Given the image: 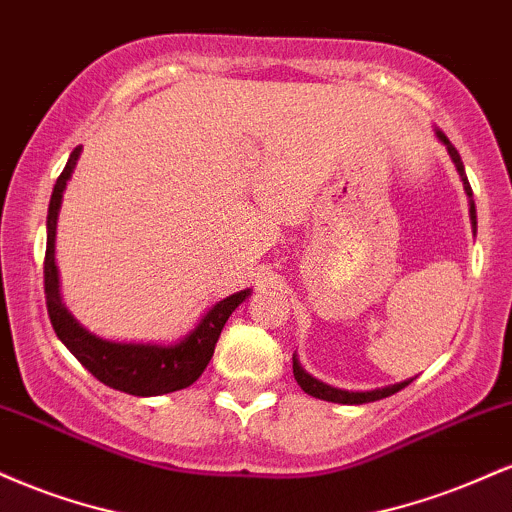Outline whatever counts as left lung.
<instances>
[{
    "label": "left lung",
    "mask_w": 512,
    "mask_h": 512,
    "mask_svg": "<svg viewBox=\"0 0 512 512\" xmlns=\"http://www.w3.org/2000/svg\"><path fill=\"white\" fill-rule=\"evenodd\" d=\"M438 139L445 144V149H448V154L452 158V163H455L457 173H460L462 178V185H464V192H467L469 197V219H472V228L474 233H477V209H474V199H472V187H469V180H467V173H464V166H462V158L457 154L455 146L450 144V139L445 137L440 129H436ZM293 375H296V383L301 385L303 392H308V395H313L315 399H325V402H334V404H366V402H378V399H385L390 395H395V392L404 390L411 380H404V383H397V385H387V387H378V390H368V392H349V390H339V387H332L327 383H322V380L313 378L310 373H305L301 363H298V358L293 356Z\"/></svg>",
    "instance_id": "obj_1"
}]
</instances>
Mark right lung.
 I'll use <instances>...</instances> for the list:
<instances>
[{
  "label": "right lung",
  "mask_w": 512,
  "mask_h": 512,
  "mask_svg": "<svg viewBox=\"0 0 512 512\" xmlns=\"http://www.w3.org/2000/svg\"><path fill=\"white\" fill-rule=\"evenodd\" d=\"M81 156V146H76L69 156L67 166L55 182V190L50 197L48 209V250H45V301H48V315L52 330L57 332L60 342L79 358L93 378L113 390L127 392L134 397H156L168 392L185 390L190 387L204 368L209 366L214 356L216 342H219L223 325L231 317L250 289L233 293L216 305H211L207 315L197 322L190 334L180 339L178 344H137V342H108L96 337L74 320V315L64 308L60 296V274L55 264V236H57V216H60L62 195L67 190V180L72 178L76 161Z\"/></svg>",
  "instance_id": "obj_1"
}]
</instances>
